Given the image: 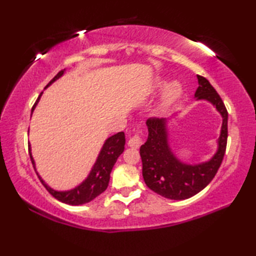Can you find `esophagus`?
Returning a JSON list of instances; mask_svg holds the SVG:
<instances>
[{"label":"esophagus","mask_w":256,"mask_h":256,"mask_svg":"<svg viewBox=\"0 0 256 256\" xmlns=\"http://www.w3.org/2000/svg\"><path fill=\"white\" fill-rule=\"evenodd\" d=\"M142 144H143V140L138 134H135L134 136H132L128 140V143L130 148H138Z\"/></svg>","instance_id":"esophagus-1"}]
</instances>
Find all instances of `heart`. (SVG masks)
<instances>
[{
	"label": "heart",
	"instance_id": "obj_1",
	"mask_svg": "<svg viewBox=\"0 0 256 256\" xmlns=\"http://www.w3.org/2000/svg\"><path fill=\"white\" fill-rule=\"evenodd\" d=\"M182 94V86L178 81H174L167 86L158 106L160 112H165Z\"/></svg>",
	"mask_w": 256,
	"mask_h": 256
}]
</instances>
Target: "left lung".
Returning <instances> with one entry per match:
<instances>
[{
  "mask_svg": "<svg viewBox=\"0 0 256 256\" xmlns=\"http://www.w3.org/2000/svg\"><path fill=\"white\" fill-rule=\"evenodd\" d=\"M199 86L196 100H204L214 106L222 118L216 150L210 160L189 164L179 160L170 143V118L148 120V136L140 146L143 178L150 190L172 200H184L197 194L214 179L224 160L228 140V111L218 92L206 78L197 76Z\"/></svg>",
  "mask_w": 256,
  "mask_h": 256,
  "instance_id": "left-lung-1",
  "label": "left lung"
}]
</instances>
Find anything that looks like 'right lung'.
<instances>
[{
  "mask_svg": "<svg viewBox=\"0 0 256 256\" xmlns=\"http://www.w3.org/2000/svg\"><path fill=\"white\" fill-rule=\"evenodd\" d=\"M64 72H66V69L59 72L55 77L52 78L50 82L46 86V88H48V86L52 84L59 78H62L64 74ZM42 94V92L40 94V96H38L34 106H32V114L34 112L38 102H40ZM124 145H125V135L123 132H118L116 134L112 135V136H110L108 138H106L102 145L100 153L98 155L94 166H92L90 172L88 174V176H86L84 180L78 184V186H76L74 188L69 189V190H56L52 188L50 186H48V184L45 182L44 179L40 176V174H38L36 170V164H35L34 157H32V154L30 144H28V150H30L32 164L34 166L38 177H40L42 184H44L45 188L50 192V194L52 196V197H55L57 200L62 201L64 204H67L70 206H80V204L90 202V201L96 198L98 196L101 194L108 188V182H110L111 170L114 164L116 162L118 157L124 152Z\"/></svg>",
  "mask_w": 256,
  "mask_h": 256,
  "instance_id": "1",
  "label": "right lung"
}]
</instances>
